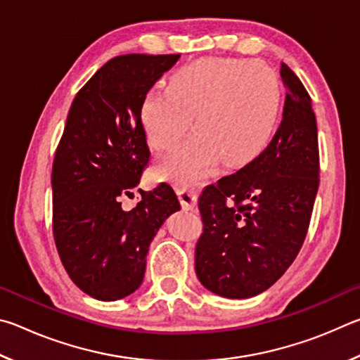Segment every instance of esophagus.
Wrapping results in <instances>:
<instances>
[{
  "mask_svg": "<svg viewBox=\"0 0 360 360\" xmlns=\"http://www.w3.org/2000/svg\"><path fill=\"white\" fill-rule=\"evenodd\" d=\"M176 193H178L179 202L184 210H193L197 206V192H195V188L176 187Z\"/></svg>",
  "mask_w": 360,
  "mask_h": 360,
  "instance_id": "esophagus-1",
  "label": "esophagus"
}]
</instances>
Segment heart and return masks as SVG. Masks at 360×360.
<instances>
[{
    "instance_id": "b5f03b06",
    "label": "heart",
    "mask_w": 360,
    "mask_h": 360,
    "mask_svg": "<svg viewBox=\"0 0 360 360\" xmlns=\"http://www.w3.org/2000/svg\"><path fill=\"white\" fill-rule=\"evenodd\" d=\"M281 85L271 68L238 58H202L169 77L167 90H150L141 103V124L152 148L167 150L158 178L192 186L211 165L240 168L271 143L281 114Z\"/></svg>"
}]
</instances>
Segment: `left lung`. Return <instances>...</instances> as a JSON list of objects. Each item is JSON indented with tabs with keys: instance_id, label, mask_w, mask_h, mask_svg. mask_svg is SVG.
<instances>
[{
	"instance_id": "1",
	"label": "left lung",
	"mask_w": 360,
	"mask_h": 360,
	"mask_svg": "<svg viewBox=\"0 0 360 360\" xmlns=\"http://www.w3.org/2000/svg\"><path fill=\"white\" fill-rule=\"evenodd\" d=\"M283 120L262 154L198 198L203 233L195 271L206 289L249 298L271 288L295 260L319 187L318 125L311 98L288 65Z\"/></svg>"
}]
</instances>
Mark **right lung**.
<instances>
[{
	"label": "right lung",
	"instance_id": "right-lung-1",
	"mask_svg": "<svg viewBox=\"0 0 360 360\" xmlns=\"http://www.w3.org/2000/svg\"><path fill=\"white\" fill-rule=\"evenodd\" d=\"M179 57L111 58L79 90L66 117L52 167L53 238L72 283L96 300H120L141 285L150 241L181 210L165 182L139 188L142 202L121 208L150 158L143 98Z\"/></svg>",
	"mask_w": 360,
	"mask_h": 360
}]
</instances>
